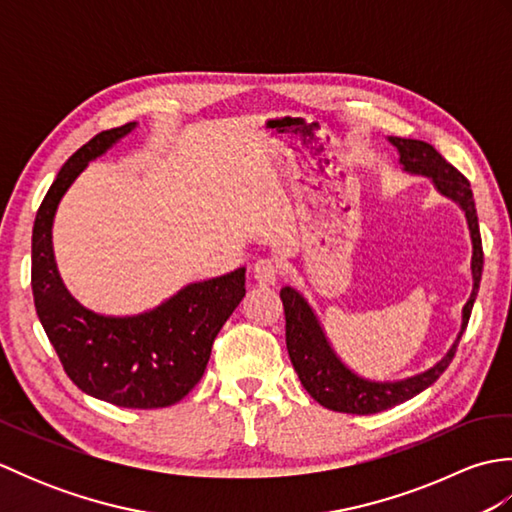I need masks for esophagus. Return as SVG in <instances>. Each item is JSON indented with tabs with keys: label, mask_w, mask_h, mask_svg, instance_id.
Returning a JSON list of instances; mask_svg holds the SVG:
<instances>
[{
	"label": "esophagus",
	"mask_w": 512,
	"mask_h": 512,
	"mask_svg": "<svg viewBox=\"0 0 512 512\" xmlns=\"http://www.w3.org/2000/svg\"><path fill=\"white\" fill-rule=\"evenodd\" d=\"M279 277V266L273 262V259H259L253 266V279L259 286H275Z\"/></svg>",
	"instance_id": "1"
}]
</instances>
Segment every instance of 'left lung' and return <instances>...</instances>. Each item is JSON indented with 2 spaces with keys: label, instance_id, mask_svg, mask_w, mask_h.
Masks as SVG:
<instances>
[{
  "label": "left lung",
  "instance_id": "1",
  "mask_svg": "<svg viewBox=\"0 0 512 512\" xmlns=\"http://www.w3.org/2000/svg\"><path fill=\"white\" fill-rule=\"evenodd\" d=\"M391 145L398 149L400 165L409 173H420L427 176L436 184V189L460 204V209L466 215L473 242V257H471V275H473V290L471 297L462 308V328L458 332V339L451 345L447 356L440 363L422 374H416L405 380H396V383H376V380H367L347 369L341 358L334 354L332 345L325 339L321 325L317 321V314L308 306L301 292L295 288H281L279 297L284 301L286 312V345L292 367L299 374L301 385L306 387L308 394L323 405L325 409L341 411V413H358V416H367V413H378L400 405L420 391L436 383L442 376L444 369L453 361L455 350L466 330V323L471 319V310L480 290L482 279V266H484V253H482V237H480V224H477V211L471 184L462 173L455 169L451 162L444 160L433 145L422 143V140L413 138H398L391 136Z\"/></svg>",
  "mask_w": 512,
  "mask_h": 512
}]
</instances>
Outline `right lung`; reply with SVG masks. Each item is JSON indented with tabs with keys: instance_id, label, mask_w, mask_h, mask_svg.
I'll return each instance as SVG.
<instances>
[{
	"instance_id": "add662e5",
	"label": "right lung",
	"mask_w": 512,
	"mask_h": 512,
	"mask_svg": "<svg viewBox=\"0 0 512 512\" xmlns=\"http://www.w3.org/2000/svg\"><path fill=\"white\" fill-rule=\"evenodd\" d=\"M134 127L96 134L57 173L32 228L30 284L37 317L76 387L118 407L158 409L176 405L200 383L217 332L246 295V268L189 284L136 317H103L70 295L54 264V213L88 162Z\"/></svg>"
}]
</instances>
